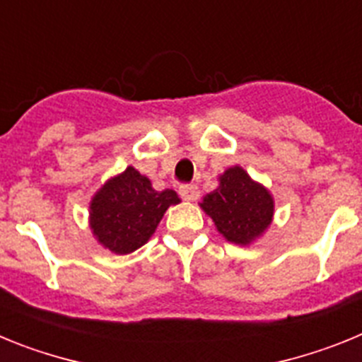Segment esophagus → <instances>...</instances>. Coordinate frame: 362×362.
Instances as JSON below:
<instances>
[{"label": "esophagus", "mask_w": 362, "mask_h": 362, "mask_svg": "<svg viewBox=\"0 0 362 362\" xmlns=\"http://www.w3.org/2000/svg\"><path fill=\"white\" fill-rule=\"evenodd\" d=\"M179 196L185 201H196L199 196V190H197L196 185H183V187H179Z\"/></svg>", "instance_id": "1"}]
</instances>
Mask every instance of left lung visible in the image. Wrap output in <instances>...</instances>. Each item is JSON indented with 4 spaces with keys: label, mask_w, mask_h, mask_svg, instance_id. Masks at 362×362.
Here are the masks:
<instances>
[{
    "label": "left lung",
    "mask_w": 362,
    "mask_h": 362,
    "mask_svg": "<svg viewBox=\"0 0 362 362\" xmlns=\"http://www.w3.org/2000/svg\"><path fill=\"white\" fill-rule=\"evenodd\" d=\"M230 243L248 245L267 230L274 216L270 192L254 183L241 166L228 168L219 177V187L201 203Z\"/></svg>",
    "instance_id": "1"
}]
</instances>
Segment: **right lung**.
<instances>
[{
    "mask_svg": "<svg viewBox=\"0 0 362 362\" xmlns=\"http://www.w3.org/2000/svg\"><path fill=\"white\" fill-rule=\"evenodd\" d=\"M179 201L174 190H153L145 175L129 166L94 196L90 228L108 250L130 254L148 241L166 209Z\"/></svg>",
    "mask_w": 362,
    "mask_h": 362,
    "instance_id": "1",
    "label": "right lung"
}]
</instances>
